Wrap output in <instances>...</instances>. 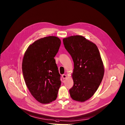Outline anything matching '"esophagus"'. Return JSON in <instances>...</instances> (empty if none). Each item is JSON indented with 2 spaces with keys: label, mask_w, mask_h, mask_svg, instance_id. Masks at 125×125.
<instances>
[{
  "label": "esophagus",
  "mask_w": 125,
  "mask_h": 125,
  "mask_svg": "<svg viewBox=\"0 0 125 125\" xmlns=\"http://www.w3.org/2000/svg\"><path fill=\"white\" fill-rule=\"evenodd\" d=\"M66 78H67V75H66L63 74V75H62V78L63 79H65Z\"/></svg>",
  "instance_id": "obj_1"
}]
</instances>
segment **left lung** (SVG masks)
<instances>
[{
  "mask_svg": "<svg viewBox=\"0 0 125 125\" xmlns=\"http://www.w3.org/2000/svg\"><path fill=\"white\" fill-rule=\"evenodd\" d=\"M63 43L74 64L71 97L77 101H85L96 91L104 77V69L99 50L94 43L80 35L63 38Z\"/></svg>",
  "mask_w": 125,
  "mask_h": 125,
  "instance_id": "1",
  "label": "left lung"
}]
</instances>
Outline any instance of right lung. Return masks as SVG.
<instances>
[{"label":"right lung","instance_id":"add662e5","mask_svg":"<svg viewBox=\"0 0 125 125\" xmlns=\"http://www.w3.org/2000/svg\"><path fill=\"white\" fill-rule=\"evenodd\" d=\"M61 44L55 36L40 38L29 45L23 57L22 71L26 84L41 104H49L57 98L61 81L54 57Z\"/></svg>","mask_w":125,"mask_h":125}]
</instances>
